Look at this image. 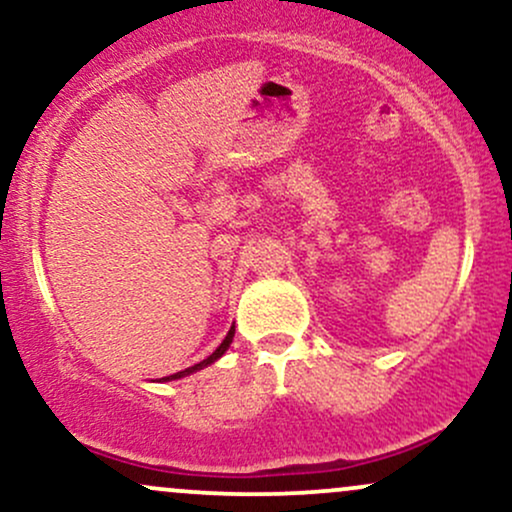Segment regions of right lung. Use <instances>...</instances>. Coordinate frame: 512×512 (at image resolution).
Segmentation results:
<instances>
[{"instance_id":"obj_1","label":"right lung","mask_w":512,"mask_h":512,"mask_svg":"<svg viewBox=\"0 0 512 512\" xmlns=\"http://www.w3.org/2000/svg\"><path fill=\"white\" fill-rule=\"evenodd\" d=\"M233 334H236V330H233V327H231V330H228V334H226V339H223L221 346H219V349L214 351V354L204 358V361L195 363V366H190V368H185V370H178V373H173V375H166V378H161V380H178V378H182V375H187V373H195V370L204 368V366H209V363H214L216 358H221V356H223V351H226L228 346H231V342H233Z\"/></svg>"}]
</instances>
